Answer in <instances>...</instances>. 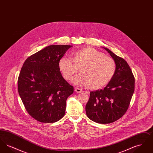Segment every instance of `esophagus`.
Segmentation results:
<instances>
[{"label":"esophagus","mask_w":153,"mask_h":153,"mask_svg":"<svg viewBox=\"0 0 153 153\" xmlns=\"http://www.w3.org/2000/svg\"><path fill=\"white\" fill-rule=\"evenodd\" d=\"M74 91H75V92H76V93H77V94H80V93H81V92H82V89H80V88H75Z\"/></svg>","instance_id":"34e87169"}]
</instances>
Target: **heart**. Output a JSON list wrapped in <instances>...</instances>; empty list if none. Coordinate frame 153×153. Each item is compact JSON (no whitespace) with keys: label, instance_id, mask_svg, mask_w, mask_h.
<instances>
[{"label":"heart","instance_id":"b5f03b06","mask_svg":"<svg viewBox=\"0 0 153 153\" xmlns=\"http://www.w3.org/2000/svg\"><path fill=\"white\" fill-rule=\"evenodd\" d=\"M58 67L66 80L71 79L79 69L81 74L74 77L72 81L84 84L91 89H99L108 85L117 69L113 58L91 47L74 51L71 58H60Z\"/></svg>","mask_w":153,"mask_h":153}]
</instances>
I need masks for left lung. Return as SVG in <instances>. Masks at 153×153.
<instances>
[{
  "instance_id": "1",
  "label": "left lung",
  "mask_w": 153,
  "mask_h": 153,
  "mask_svg": "<svg viewBox=\"0 0 153 153\" xmlns=\"http://www.w3.org/2000/svg\"><path fill=\"white\" fill-rule=\"evenodd\" d=\"M102 48L115 61L116 72L104 89L90 92L85 111L91 120L98 123H111L122 117L128 109L134 92L135 79L123 58L107 48Z\"/></svg>"
}]
</instances>
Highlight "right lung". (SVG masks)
Instances as JSON below:
<instances>
[{
	"mask_svg": "<svg viewBox=\"0 0 153 153\" xmlns=\"http://www.w3.org/2000/svg\"><path fill=\"white\" fill-rule=\"evenodd\" d=\"M71 45H51L25 61L18 80V89L31 117L42 123H54L65 113L67 98L73 86L60 72L58 61Z\"/></svg>",
	"mask_w": 153,
	"mask_h": 153,
	"instance_id": "1",
	"label": "right lung"
}]
</instances>
